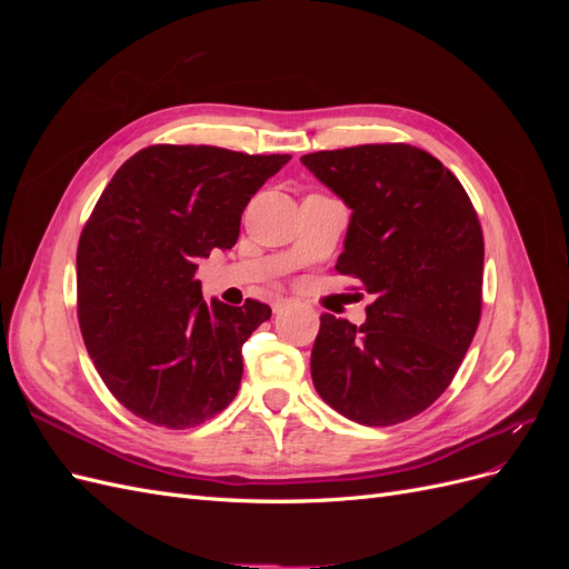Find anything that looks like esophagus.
Wrapping results in <instances>:
<instances>
[{
  "label": "esophagus",
  "mask_w": 569,
  "mask_h": 569,
  "mask_svg": "<svg viewBox=\"0 0 569 569\" xmlns=\"http://www.w3.org/2000/svg\"><path fill=\"white\" fill-rule=\"evenodd\" d=\"M289 303H291L289 299H278V301L272 303V311H274V313H280V311H284V308H287Z\"/></svg>",
  "instance_id": "34e87169"
}]
</instances>
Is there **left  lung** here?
Segmentation results:
<instances>
[{
    "mask_svg": "<svg viewBox=\"0 0 569 569\" xmlns=\"http://www.w3.org/2000/svg\"><path fill=\"white\" fill-rule=\"evenodd\" d=\"M301 163L353 211L335 268L372 295L360 327L320 316L313 385L353 422H406L449 389L477 332L485 234L475 206L449 168L403 142Z\"/></svg>",
    "mask_w": 569,
    "mask_h": 569,
    "instance_id": "1",
    "label": "left lung"
}]
</instances>
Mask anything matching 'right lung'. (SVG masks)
Listing matches in <instances>:
<instances>
[{
    "label": "right lung",
    "mask_w": 569,
    "mask_h": 569,
    "mask_svg": "<svg viewBox=\"0 0 569 569\" xmlns=\"http://www.w3.org/2000/svg\"><path fill=\"white\" fill-rule=\"evenodd\" d=\"M289 159L153 144L101 192L78 242V322L101 380L132 416L187 429L232 403L242 347L270 306L206 303L194 272L213 249L234 247L247 203Z\"/></svg>",
    "instance_id": "1"
}]
</instances>
